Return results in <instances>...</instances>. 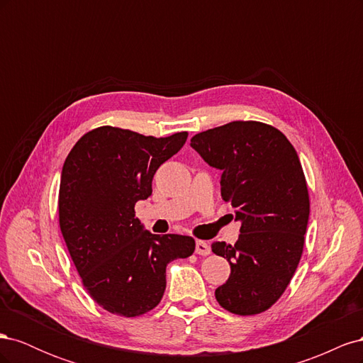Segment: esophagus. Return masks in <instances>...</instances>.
Masks as SVG:
<instances>
[{
  "label": "esophagus",
  "mask_w": 363,
  "mask_h": 363,
  "mask_svg": "<svg viewBox=\"0 0 363 363\" xmlns=\"http://www.w3.org/2000/svg\"><path fill=\"white\" fill-rule=\"evenodd\" d=\"M195 252L200 256H207V255H211V247H208V244L204 242V240H196Z\"/></svg>",
  "instance_id": "esophagus-1"
}]
</instances>
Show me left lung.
Masks as SVG:
<instances>
[{
  "instance_id": "8db88e82",
  "label": "left lung",
  "mask_w": 363,
  "mask_h": 363,
  "mask_svg": "<svg viewBox=\"0 0 363 363\" xmlns=\"http://www.w3.org/2000/svg\"><path fill=\"white\" fill-rule=\"evenodd\" d=\"M191 147L223 171L221 196L240 221L235 245L212 244L232 269L216 301L236 315L260 313L280 298L301 259L311 204L298 155L280 130L257 121L201 131Z\"/></svg>"
}]
</instances>
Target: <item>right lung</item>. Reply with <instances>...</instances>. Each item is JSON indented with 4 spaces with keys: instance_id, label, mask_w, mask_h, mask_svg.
I'll return each instance as SVG.
<instances>
[{
    "instance_id": "right-lung-1",
    "label": "right lung",
    "mask_w": 363,
    "mask_h": 363,
    "mask_svg": "<svg viewBox=\"0 0 363 363\" xmlns=\"http://www.w3.org/2000/svg\"><path fill=\"white\" fill-rule=\"evenodd\" d=\"M186 139V131L152 138L104 125L82 136L63 163L62 235L83 286L107 312L131 318L155 309L168 263L195 250L191 236L152 235L135 215L160 164Z\"/></svg>"
}]
</instances>
